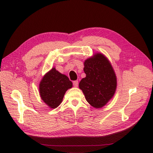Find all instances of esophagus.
<instances>
[{
	"label": "esophagus",
	"mask_w": 153,
	"mask_h": 153,
	"mask_svg": "<svg viewBox=\"0 0 153 153\" xmlns=\"http://www.w3.org/2000/svg\"><path fill=\"white\" fill-rule=\"evenodd\" d=\"M73 85L74 87H77L78 86V81L76 80V81H74L73 82Z\"/></svg>",
	"instance_id": "obj_1"
}]
</instances>
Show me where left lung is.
<instances>
[{"mask_svg":"<svg viewBox=\"0 0 153 153\" xmlns=\"http://www.w3.org/2000/svg\"><path fill=\"white\" fill-rule=\"evenodd\" d=\"M86 77L79 83L87 101L97 108H101L113 97L116 77L111 64L102 54L97 53L84 62Z\"/></svg>","mask_w":153,"mask_h":153,"instance_id":"8db88e82","label":"left lung"}]
</instances>
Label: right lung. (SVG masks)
<instances>
[{
	"label": "right lung",
	"mask_w": 153,
	"mask_h": 153,
	"mask_svg": "<svg viewBox=\"0 0 153 153\" xmlns=\"http://www.w3.org/2000/svg\"><path fill=\"white\" fill-rule=\"evenodd\" d=\"M71 87L72 83L69 78L53 68L40 82V95L48 106L54 108L60 105L65 93Z\"/></svg>",
	"instance_id": "add662e5"
}]
</instances>
